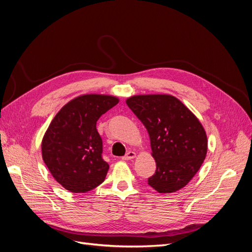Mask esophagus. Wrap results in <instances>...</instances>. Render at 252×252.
I'll list each match as a JSON object with an SVG mask.
<instances>
[{
	"instance_id": "1",
	"label": "esophagus",
	"mask_w": 252,
	"mask_h": 252,
	"mask_svg": "<svg viewBox=\"0 0 252 252\" xmlns=\"http://www.w3.org/2000/svg\"><path fill=\"white\" fill-rule=\"evenodd\" d=\"M135 156H136V154L134 151H131V150H129L127 154L122 158L123 159H125V161H128V159H132V158H135Z\"/></svg>"
}]
</instances>
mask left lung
Masks as SVG:
<instances>
[{
    "mask_svg": "<svg viewBox=\"0 0 252 252\" xmlns=\"http://www.w3.org/2000/svg\"><path fill=\"white\" fill-rule=\"evenodd\" d=\"M126 104L150 138L157 170L148 184L159 193L185 187L207 155V135L201 122L179 98L169 94L133 95Z\"/></svg>",
    "mask_w": 252,
    "mask_h": 252,
    "instance_id": "8db88e82",
    "label": "left lung"
}]
</instances>
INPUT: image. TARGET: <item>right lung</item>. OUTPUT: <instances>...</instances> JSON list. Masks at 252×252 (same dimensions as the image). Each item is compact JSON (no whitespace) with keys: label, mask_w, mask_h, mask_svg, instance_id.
<instances>
[{"label":"right lung","mask_w":252,"mask_h":252,"mask_svg":"<svg viewBox=\"0 0 252 252\" xmlns=\"http://www.w3.org/2000/svg\"><path fill=\"white\" fill-rule=\"evenodd\" d=\"M119 103L106 94H83L64 105L42 140V157L55 180L74 193L90 191L104 182L109 165L102 158L96 130L102 114Z\"/></svg>","instance_id":"add662e5"}]
</instances>
